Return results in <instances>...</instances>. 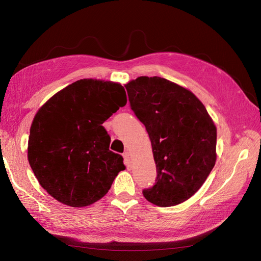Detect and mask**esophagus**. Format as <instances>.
<instances>
[{
  "label": "esophagus",
  "mask_w": 261,
  "mask_h": 261,
  "mask_svg": "<svg viewBox=\"0 0 261 261\" xmlns=\"http://www.w3.org/2000/svg\"><path fill=\"white\" fill-rule=\"evenodd\" d=\"M123 158H124V161H125V164L127 165V167H129V164H130V156H129V152H124L123 153Z\"/></svg>",
  "instance_id": "obj_1"
}]
</instances>
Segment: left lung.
Wrapping results in <instances>:
<instances>
[{"label": "left lung", "instance_id": "1", "mask_svg": "<svg viewBox=\"0 0 261 261\" xmlns=\"http://www.w3.org/2000/svg\"><path fill=\"white\" fill-rule=\"evenodd\" d=\"M130 107L146 126L156 183L144 189L155 206L184 202L206 181L217 161V127L202 102L185 87L140 76L125 85Z\"/></svg>", "mask_w": 261, "mask_h": 261}]
</instances>
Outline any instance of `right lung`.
I'll use <instances>...</instances> for the list:
<instances>
[{
  "instance_id": "obj_1",
  "label": "right lung",
  "mask_w": 261,
  "mask_h": 261,
  "mask_svg": "<svg viewBox=\"0 0 261 261\" xmlns=\"http://www.w3.org/2000/svg\"><path fill=\"white\" fill-rule=\"evenodd\" d=\"M127 102L124 87L85 78L68 85L38 110L31 123L28 161L39 184L69 207L100 200L125 170L110 151L102 124Z\"/></svg>"
}]
</instances>
